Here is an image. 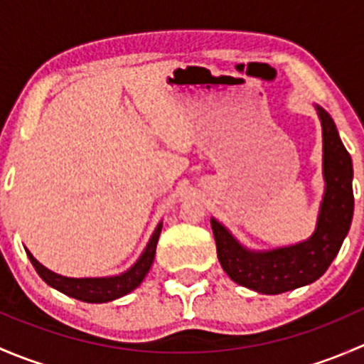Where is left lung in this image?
<instances>
[{
    "label": "left lung",
    "mask_w": 364,
    "mask_h": 364,
    "mask_svg": "<svg viewBox=\"0 0 364 364\" xmlns=\"http://www.w3.org/2000/svg\"><path fill=\"white\" fill-rule=\"evenodd\" d=\"M324 137L326 196L318 215L317 230L310 240L273 252H248L211 220L216 253L223 271L236 284L262 294H282L321 278L340 252L350 229L354 213L352 160L341 144L335 123L318 107Z\"/></svg>",
    "instance_id": "left-lung-1"
}]
</instances>
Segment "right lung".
I'll use <instances>...</instances> for the list:
<instances>
[{
	"mask_svg": "<svg viewBox=\"0 0 364 364\" xmlns=\"http://www.w3.org/2000/svg\"><path fill=\"white\" fill-rule=\"evenodd\" d=\"M161 232V223L153 232L151 240H149L148 247L142 252L141 259L127 271V273L119 274V277H111V278H67L60 277V274L53 273L47 267H43L35 257L31 255L28 250L29 260H31L33 267L36 269V273L40 274L46 284H49L50 287L58 289L60 292L67 294L70 297H75V299L84 301V303H107V301L117 299V297L128 294V292L134 291L135 287L141 285V282L144 280L146 273L151 267L153 259H155L156 252V243H159V237Z\"/></svg>",
	"mask_w": 364,
	"mask_h": 364,
	"instance_id": "obj_1",
	"label": "right lung"
}]
</instances>
